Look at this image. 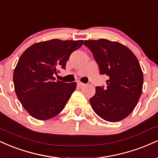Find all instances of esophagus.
I'll list each match as a JSON object with an SVG mask.
<instances>
[{
	"label": "esophagus",
	"mask_w": 158,
	"mask_h": 158,
	"mask_svg": "<svg viewBox=\"0 0 158 158\" xmlns=\"http://www.w3.org/2000/svg\"><path fill=\"white\" fill-rule=\"evenodd\" d=\"M77 85H78V87H79V88H81V87L84 86L85 84H84V83H82V82H80V81H78Z\"/></svg>",
	"instance_id": "34e87169"
}]
</instances>
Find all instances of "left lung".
I'll use <instances>...</instances> for the list:
<instances>
[{
    "mask_svg": "<svg viewBox=\"0 0 158 158\" xmlns=\"http://www.w3.org/2000/svg\"><path fill=\"white\" fill-rule=\"evenodd\" d=\"M84 45L93 53L100 74L109 77L106 88H96L90 106L105 120H122L133 111L142 94L143 75L137 57L117 41L87 40Z\"/></svg>",
    "mask_w": 158,
    "mask_h": 158,
    "instance_id": "obj_1",
    "label": "left lung"
}]
</instances>
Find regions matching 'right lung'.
Wrapping results in <instances>:
<instances>
[{
  "label": "right lung",
  "mask_w": 158,
  "mask_h": 158,
  "mask_svg": "<svg viewBox=\"0 0 158 158\" xmlns=\"http://www.w3.org/2000/svg\"><path fill=\"white\" fill-rule=\"evenodd\" d=\"M83 40L52 39L32 44L20 57L13 73L16 95L34 118L46 120L64 109L77 83L56 81L54 74L65 69L70 54Z\"/></svg>",
  "instance_id": "1"
}]
</instances>
